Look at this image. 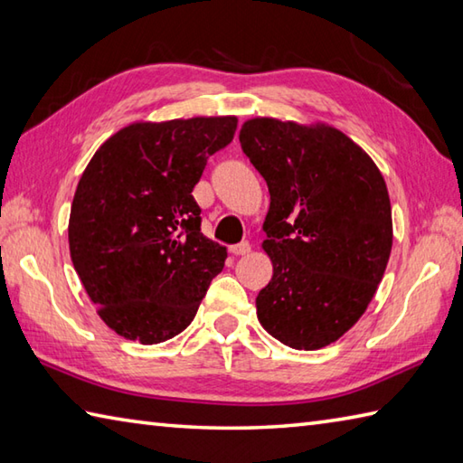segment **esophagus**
<instances>
[{
	"label": "esophagus",
	"instance_id": "34e87169",
	"mask_svg": "<svg viewBox=\"0 0 463 463\" xmlns=\"http://www.w3.org/2000/svg\"><path fill=\"white\" fill-rule=\"evenodd\" d=\"M250 250H251L250 241H240V243L232 245L230 253H233V256H245V253H250Z\"/></svg>",
	"mask_w": 463,
	"mask_h": 463
}]
</instances>
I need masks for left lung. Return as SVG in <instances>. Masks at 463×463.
<instances>
[{
  "mask_svg": "<svg viewBox=\"0 0 463 463\" xmlns=\"http://www.w3.org/2000/svg\"><path fill=\"white\" fill-rule=\"evenodd\" d=\"M240 144L266 179L263 250L273 263L256 298L269 335L294 350L342 337L370 306L392 251V203L373 159L342 131L253 118Z\"/></svg>",
  "mask_w": 463,
  "mask_h": 463,
  "instance_id": "1",
  "label": "left lung"
}]
</instances>
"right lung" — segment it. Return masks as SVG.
Wrapping results in <instances>:
<instances>
[{
    "label": "right lung",
    "instance_id": "add662e5",
    "mask_svg": "<svg viewBox=\"0 0 463 463\" xmlns=\"http://www.w3.org/2000/svg\"><path fill=\"white\" fill-rule=\"evenodd\" d=\"M235 128L233 116L136 121L103 141L81 174L71 261L118 335L152 345L182 334L223 269L228 251L202 233L192 192Z\"/></svg>",
    "mask_w": 463,
    "mask_h": 463
}]
</instances>
